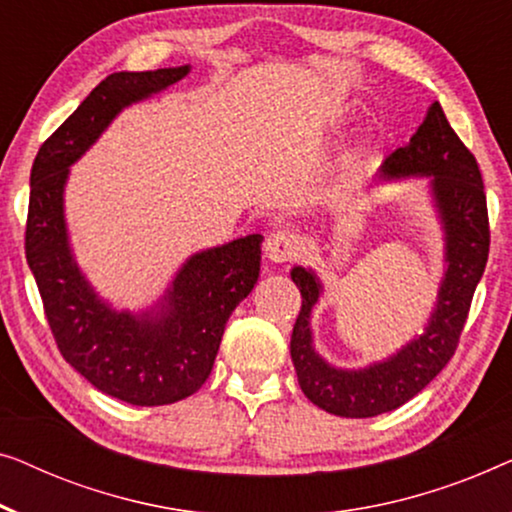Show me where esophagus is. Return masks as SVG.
<instances>
[{
  "instance_id": "34e87169",
  "label": "esophagus",
  "mask_w": 512,
  "mask_h": 512,
  "mask_svg": "<svg viewBox=\"0 0 512 512\" xmlns=\"http://www.w3.org/2000/svg\"><path fill=\"white\" fill-rule=\"evenodd\" d=\"M299 250V236L292 234L290 229H276L266 236L264 241V255L271 259V262H287L297 255Z\"/></svg>"
}]
</instances>
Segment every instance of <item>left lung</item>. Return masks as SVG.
Returning <instances> with one entry per match:
<instances>
[{
  "mask_svg": "<svg viewBox=\"0 0 512 512\" xmlns=\"http://www.w3.org/2000/svg\"><path fill=\"white\" fill-rule=\"evenodd\" d=\"M427 178L431 204L443 229L445 271L436 304L422 334L394 355L362 369H341L315 350L311 318L322 297L313 269L294 266L290 276L301 292V311L290 352L301 392L315 406L341 417H376L403 406L422 392L455 355L471 299L489 253L487 199L478 162L434 102L403 148L380 164L378 183Z\"/></svg>",
  "mask_w": 512,
  "mask_h": 512,
  "instance_id": "8db88e82",
  "label": "left lung"
}]
</instances>
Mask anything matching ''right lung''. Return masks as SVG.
<instances>
[{
	"mask_svg": "<svg viewBox=\"0 0 512 512\" xmlns=\"http://www.w3.org/2000/svg\"><path fill=\"white\" fill-rule=\"evenodd\" d=\"M190 64L115 71L43 143L30 174L27 264L37 278L62 357L99 392L132 406H164L206 383L234 308L253 292L262 234H248L185 259L167 290L143 311H118L78 266L64 218L71 164L111 122L190 74Z\"/></svg>",
	"mask_w": 512,
	"mask_h": 512,
	"instance_id": "add662e5",
	"label": "right lung"
}]
</instances>
